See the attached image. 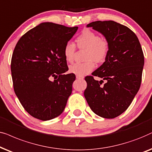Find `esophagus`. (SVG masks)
I'll use <instances>...</instances> for the list:
<instances>
[{
  "mask_svg": "<svg viewBox=\"0 0 152 152\" xmlns=\"http://www.w3.org/2000/svg\"><path fill=\"white\" fill-rule=\"evenodd\" d=\"M76 78L77 79H83V76H79V75H76Z\"/></svg>",
  "mask_w": 152,
  "mask_h": 152,
  "instance_id": "34e87169",
  "label": "esophagus"
}]
</instances>
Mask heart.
<instances>
[{
  "mask_svg": "<svg viewBox=\"0 0 152 152\" xmlns=\"http://www.w3.org/2000/svg\"><path fill=\"white\" fill-rule=\"evenodd\" d=\"M76 45L80 49H86V62L76 63L69 66V72L79 76L88 74L94 69L96 63L100 64L106 60L109 52V42L107 38L99 37L96 32L90 29H84L76 37ZM76 46L72 42L65 44L63 54L66 61L72 62L74 59Z\"/></svg>",
  "mask_w": 152,
  "mask_h": 152,
  "instance_id": "1",
  "label": "heart"
}]
</instances>
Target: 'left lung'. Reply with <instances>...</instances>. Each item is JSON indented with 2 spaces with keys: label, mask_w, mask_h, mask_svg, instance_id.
I'll list each match as a JSON object with an SVG mask.
<instances>
[{
  "label": "left lung",
  "mask_w": 152,
  "mask_h": 152,
  "mask_svg": "<svg viewBox=\"0 0 152 152\" xmlns=\"http://www.w3.org/2000/svg\"><path fill=\"white\" fill-rule=\"evenodd\" d=\"M87 27L101 32L110 47L102 65L85 78L84 96L95 114L115 118L129 108L140 87L145 62L142 47L132 30L115 21H96ZM94 76L103 80H95ZM104 80L106 83L101 86Z\"/></svg>",
  "instance_id": "left-lung-1"
}]
</instances>
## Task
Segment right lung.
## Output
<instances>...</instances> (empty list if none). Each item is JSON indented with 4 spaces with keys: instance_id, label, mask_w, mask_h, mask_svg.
<instances>
[{
    "instance_id": "1",
    "label": "right lung",
    "mask_w": 152,
    "mask_h": 152,
    "mask_svg": "<svg viewBox=\"0 0 152 152\" xmlns=\"http://www.w3.org/2000/svg\"><path fill=\"white\" fill-rule=\"evenodd\" d=\"M78 28L42 23L24 34L15 46L11 60L14 90L35 118L50 120L64 110L76 76L64 74L68 66L63 50Z\"/></svg>"
}]
</instances>
